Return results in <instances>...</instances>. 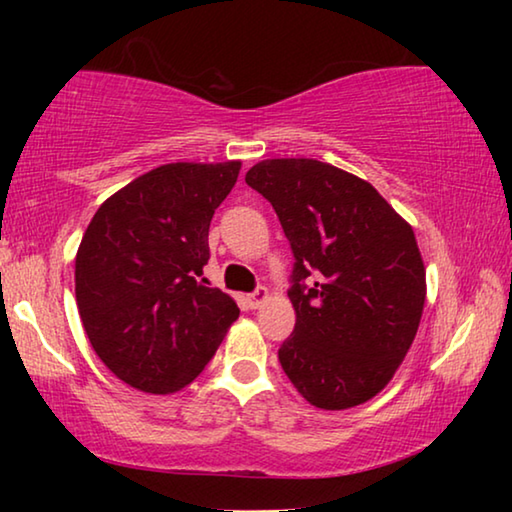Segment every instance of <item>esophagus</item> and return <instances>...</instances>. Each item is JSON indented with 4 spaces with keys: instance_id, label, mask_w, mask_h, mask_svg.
Returning <instances> with one entry per match:
<instances>
[{
    "instance_id": "esophagus-1",
    "label": "esophagus",
    "mask_w": 512,
    "mask_h": 512,
    "mask_svg": "<svg viewBox=\"0 0 512 512\" xmlns=\"http://www.w3.org/2000/svg\"><path fill=\"white\" fill-rule=\"evenodd\" d=\"M266 298H268V291L264 287H259L255 293H250V296H248V305L253 307V309H257Z\"/></svg>"
}]
</instances>
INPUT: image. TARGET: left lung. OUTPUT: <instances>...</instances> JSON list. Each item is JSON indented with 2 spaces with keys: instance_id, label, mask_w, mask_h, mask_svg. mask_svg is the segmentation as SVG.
<instances>
[{
  "instance_id": "obj_1",
  "label": "left lung",
  "mask_w": 512,
  "mask_h": 512,
  "mask_svg": "<svg viewBox=\"0 0 512 512\" xmlns=\"http://www.w3.org/2000/svg\"><path fill=\"white\" fill-rule=\"evenodd\" d=\"M246 183L273 205L296 257L282 370L318 409L372 400L402 366L427 298L413 228L366 180L314 158L262 160Z\"/></svg>"
}]
</instances>
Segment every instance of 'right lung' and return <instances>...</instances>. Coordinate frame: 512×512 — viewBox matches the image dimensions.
<instances>
[{
    "mask_svg": "<svg viewBox=\"0 0 512 512\" xmlns=\"http://www.w3.org/2000/svg\"><path fill=\"white\" fill-rule=\"evenodd\" d=\"M241 162H171L103 201L76 253V305L112 375L144 393L183 391L214 357L239 307L212 289L210 221Z\"/></svg>",
    "mask_w": 512,
    "mask_h": 512,
    "instance_id": "add662e5",
    "label": "right lung"
}]
</instances>
